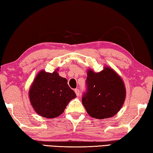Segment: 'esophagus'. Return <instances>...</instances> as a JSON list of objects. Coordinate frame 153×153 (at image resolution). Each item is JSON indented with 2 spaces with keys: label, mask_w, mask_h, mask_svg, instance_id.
I'll return each instance as SVG.
<instances>
[{
  "label": "esophagus",
  "mask_w": 153,
  "mask_h": 153,
  "mask_svg": "<svg viewBox=\"0 0 153 153\" xmlns=\"http://www.w3.org/2000/svg\"><path fill=\"white\" fill-rule=\"evenodd\" d=\"M74 92H75V93H76V95L77 97H79V95H80V91H79V89H74Z\"/></svg>",
  "instance_id": "34e87169"
}]
</instances>
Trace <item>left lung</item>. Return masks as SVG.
Wrapping results in <instances>:
<instances>
[{"instance_id":"8db88e82","label":"left lung","mask_w":153,"mask_h":153,"mask_svg":"<svg viewBox=\"0 0 153 153\" xmlns=\"http://www.w3.org/2000/svg\"><path fill=\"white\" fill-rule=\"evenodd\" d=\"M86 81L87 91L82 102L88 114L100 120L115 116L122 108L126 95L121 76L105 66L99 72L88 70Z\"/></svg>"}]
</instances>
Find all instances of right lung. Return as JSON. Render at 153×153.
I'll return each instance as SVG.
<instances>
[{
    "mask_svg": "<svg viewBox=\"0 0 153 153\" xmlns=\"http://www.w3.org/2000/svg\"><path fill=\"white\" fill-rule=\"evenodd\" d=\"M56 69L52 73L40 71L29 90L31 105L36 113L46 118H54L63 113L70 101L76 97L67 80Z\"/></svg>",
    "mask_w": 153,
    "mask_h": 153,
    "instance_id": "right-lung-1",
    "label": "right lung"
}]
</instances>
